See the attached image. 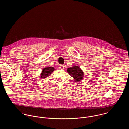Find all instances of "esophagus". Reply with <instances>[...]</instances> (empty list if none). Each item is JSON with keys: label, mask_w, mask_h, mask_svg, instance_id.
I'll list each match as a JSON object with an SVG mask.
<instances>
[{"label": "esophagus", "mask_w": 129, "mask_h": 129, "mask_svg": "<svg viewBox=\"0 0 129 129\" xmlns=\"http://www.w3.org/2000/svg\"><path fill=\"white\" fill-rule=\"evenodd\" d=\"M59 69L63 70L64 69V66L63 65H60L59 67Z\"/></svg>", "instance_id": "esophagus-1"}]
</instances>
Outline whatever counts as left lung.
I'll return each instance as SVG.
<instances>
[{
	"mask_svg": "<svg viewBox=\"0 0 129 129\" xmlns=\"http://www.w3.org/2000/svg\"><path fill=\"white\" fill-rule=\"evenodd\" d=\"M67 71L76 81L81 80L83 78V73L78 66H74L72 68H68Z\"/></svg>",
	"mask_w": 129,
	"mask_h": 129,
	"instance_id": "left-lung-1",
	"label": "left lung"
}]
</instances>
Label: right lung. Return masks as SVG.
<instances>
[{
    "mask_svg": "<svg viewBox=\"0 0 129 129\" xmlns=\"http://www.w3.org/2000/svg\"><path fill=\"white\" fill-rule=\"evenodd\" d=\"M54 71V68L53 67H46L43 70H42V72L41 74V78H45L48 76L49 75L52 73Z\"/></svg>",
    "mask_w": 129,
    "mask_h": 129,
    "instance_id": "add662e5",
    "label": "right lung"
}]
</instances>
